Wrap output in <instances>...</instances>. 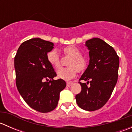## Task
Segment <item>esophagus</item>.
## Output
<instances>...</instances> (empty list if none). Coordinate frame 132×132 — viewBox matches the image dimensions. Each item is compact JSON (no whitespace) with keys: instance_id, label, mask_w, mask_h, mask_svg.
<instances>
[{"instance_id":"1","label":"esophagus","mask_w":132,"mask_h":132,"mask_svg":"<svg viewBox=\"0 0 132 132\" xmlns=\"http://www.w3.org/2000/svg\"><path fill=\"white\" fill-rule=\"evenodd\" d=\"M72 84H73V83L71 82H67V83H66V85H67L68 87H70V86H71Z\"/></svg>"}]
</instances>
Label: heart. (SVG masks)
Wrapping results in <instances>:
<instances>
[{"instance_id":"1","label":"heart","mask_w":132,"mask_h":132,"mask_svg":"<svg viewBox=\"0 0 132 132\" xmlns=\"http://www.w3.org/2000/svg\"><path fill=\"white\" fill-rule=\"evenodd\" d=\"M63 52L66 55L71 57L72 59L69 63L70 67L61 68L57 71V77L64 80H70L76 76L77 70L82 71L87 65V61L82 56V52L78 48L73 45H70L63 48ZM47 60L54 68L58 69L61 66V60L57 51L53 50L48 52Z\"/></svg>"}]
</instances>
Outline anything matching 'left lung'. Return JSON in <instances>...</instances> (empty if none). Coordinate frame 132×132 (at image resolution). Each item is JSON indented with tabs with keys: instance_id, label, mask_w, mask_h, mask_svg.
Wrapping results in <instances>:
<instances>
[{
	"instance_id": "8db88e82",
	"label": "left lung",
	"mask_w": 132,
	"mask_h": 132,
	"mask_svg": "<svg viewBox=\"0 0 132 132\" xmlns=\"http://www.w3.org/2000/svg\"><path fill=\"white\" fill-rule=\"evenodd\" d=\"M85 45L89 50V64L79 79L82 90L75 98L81 109L94 111L105 105L112 93L118 81L119 58L113 47L100 38L89 39Z\"/></svg>"
}]
</instances>
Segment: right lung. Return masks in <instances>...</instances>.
<instances>
[{
	"mask_svg": "<svg viewBox=\"0 0 132 132\" xmlns=\"http://www.w3.org/2000/svg\"><path fill=\"white\" fill-rule=\"evenodd\" d=\"M53 48V43L33 38L21 44L14 57L18 91L29 107L42 113L56 108L66 86L64 80L53 79L57 74L46 57Z\"/></svg>",
	"mask_w": 132,
	"mask_h": 132,
	"instance_id": "1",
	"label": "right lung"
}]
</instances>
